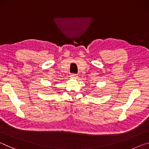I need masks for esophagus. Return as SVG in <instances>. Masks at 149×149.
Instances as JSON below:
<instances>
[{"mask_svg": "<svg viewBox=\"0 0 149 149\" xmlns=\"http://www.w3.org/2000/svg\"><path fill=\"white\" fill-rule=\"evenodd\" d=\"M70 77H71V78H72V79H76L78 78L77 75L76 74H72L71 75H70Z\"/></svg>", "mask_w": 149, "mask_h": 149, "instance_id": "34e87169", "label": "esophagus"}]
</instances>
